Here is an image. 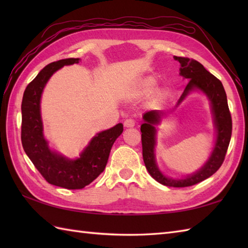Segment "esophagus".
Segmentation results:
<instances>
[{"mask_svg":"<svg viewBox=\"0 0 248 248\" xmlns=\"http://www.w3.org/2000/svg\"><path fill=\"white\" fill-rule=\"evenodd\" d=\"M124 124L125 128H132V127H134V125H135V120L132 119V118L125 119Z\"/></svg>","mask_w":248,"mask_h":248,"instance_id":"1","label":"esophagus"}]
</instances>
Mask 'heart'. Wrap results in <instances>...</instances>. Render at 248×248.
<instances>
[{
  "label": "heart",
  "mask_w": 248,
  "mask_h": 248,
  "mask_svg": "<svg viewBox=\"0 0 248 248\" xmlns=\"http://www.w3.org/2000/svg\"><path fill=\"white\" fill-rule=\"evenodd\" d=\"M157 85V82L154 77H145L141 78L140 80L138 81L135 84L132 92V96L134 97H141V96H147V94H150L155 91Z\"/></svg>",
  "instance_id": "heart-1"
}]
</instances>
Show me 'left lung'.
Instances as JSON below:
<instances>
[{"label": "left lung", "instance_id": "left-lung-1", "mask_svg": "<svg viewBox=\"0 0 248 248\" xmlns=\"http://www.w3.org/2000/svg\"><path fill=\"white\" fill-rule=\"evenodd\" d=\"M173 59L180 62V76L188 80L184 92L177 103L180 104L184 98L191 92L200 91L208 97L211 103L214 125L217 129V140L211 155L205 164L196 172L188 175L183 179L168 178L163 175L155 163V125L160 124L162 116L165 113L162 110H149L144 114V124L140 125L141 146H143V159L147 170L150 176L159 183L166 186L186 187L202 182L211 177L218 170L225 160L226 152L232 132V120L229 112L227 96L222 82L210 73L199 62L187 59V57L173 56Z\"/></svg>", "mask_w": 248, "mask_h": 248}]
</instances>
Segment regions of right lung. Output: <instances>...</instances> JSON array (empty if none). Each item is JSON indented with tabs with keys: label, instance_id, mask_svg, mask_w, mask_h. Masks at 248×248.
Returning a JSON list of instances; mask_svg holds the SVG:
<instances>
[{
	"label": "right lung",
	"instance_id": "1",
	"mask_svg": "<svg viewBox=\"0 0 248 248\" xmlns=\"http://www.w3.org/2000/svg\"><path fill=\"white\" fill-rule=\"evenodd\" d=\"M78 61L80 59H65L46 65L26 86L21 104V141L25 154L46 181L68 189L85 187L104 170L112 146L124 131L123 124H118L98 133L76 160L49 148L40 115L41 94L55 71L66 65L77 64Z\"/></svg>",
	"mask_w": 248,
	"mask_h": 248
}]
</instances>
